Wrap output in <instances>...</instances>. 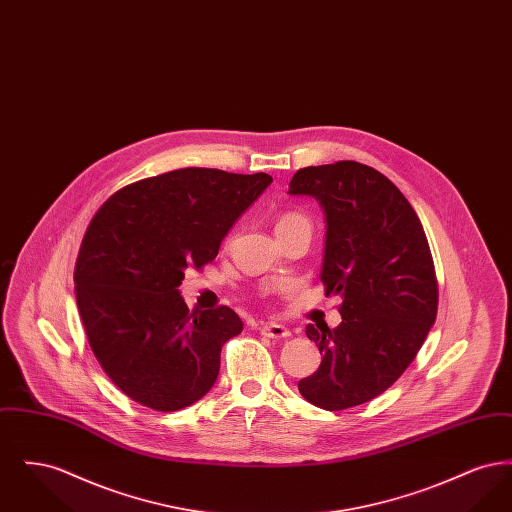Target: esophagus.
Returning a JSON list of instances; mask_svg holds the SVG:
<instances>
[{
    "mask_svg": "<svg viewBox=\"0 0 512 512\" xmlns=\"http://www.w3.org/2000/svg\"><path fill=\"white\" fill-rule=\"evenodd\" d=\"M259 330H261V334H263V336L272 338V340H286V338H290V336H292V332H290L286 326H282V324H276V322L263 324Z\"/></svg>",
    "mask_w": 512,
    "mask_h": 512,
    "instance_id": "esophagus-1",
    "label": "esophagus"
}]
</instances>
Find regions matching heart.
Here are the masks:
<instances>
[{"mask_svg":"<svg viewBox=\"0 0 512 512\" xmlns=\"http://www.w3.org/2000/svg\"><path fill=\"white\" fill-rule=\"evenodd\" d=\"M299 220H307L303 215H299V213H286L284 217H280V220L276 222V228H280V226H288V224H293V222H299Z\"/></svg>","mask_w":512,"mask_h":512,"instance_id":"heart-1","label":"heart"}]
</instances>
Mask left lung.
Returning a JSON list of instances; mask_svg holds the SVG:
<instances>
[{
	"instance_id": "1",
	"label": "left lung",
	"mask_w": 512,
	"mask_h": 512,
	"mask_svg": "<svg viewBox=\"0 0 512 512\" xmlns=\"http://www.w3.org/2000/svg\"><path fill=\"white\" fill-rule=\"evenodd\" d=\"M290 194L317 197L326 213L320 280L343 318L307 326L322 363L297 388L324 411L351 409L395 384L426 340L438 315L434 259L407 197L368 165L299 169Z\"/></svg>"
}]
</instances>
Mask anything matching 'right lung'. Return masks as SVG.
<instances>
[{
	"label": "right lung",
	"instance_id": "1",
	"mask_svg": "<svg viewBox=\"0 0 512 512\" xmlns=\"http://www.w3.org/2000/svg\"><path fill=\"white\" fill-rule=\"evenodd\" d=\"M270 182L267 172L178 169L124 186L90 220L76 305L99 365L132 401L172 413L213 388L220 349L244 324L226 305L190 311L178 286L186 268L215 261Z\"/></svg>",
	"mask_w": 512,
	"mask_h": 512
}]
</instances>
